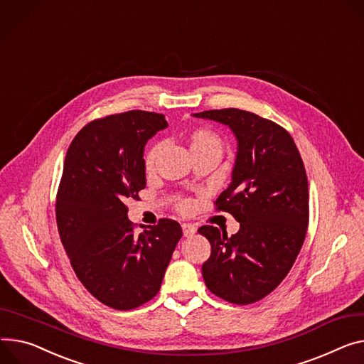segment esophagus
<instances>
[{"instance_id": "esophagus-1", "label": "esophagus", "mask_w": 364, "mask_h": 364, "mask_svg": "<svg viewBox=\"0 0 364 364\" xmlns=\"http://www.w3.org/2000/svg\"><path fill=\"white\" fill-rule=\"evenodd\" d=\"M182 230H183V236L185 237H189L192 236L195 232H197V228H195L192 223H183L182 225Z\"/></svg>"}]
</instances>
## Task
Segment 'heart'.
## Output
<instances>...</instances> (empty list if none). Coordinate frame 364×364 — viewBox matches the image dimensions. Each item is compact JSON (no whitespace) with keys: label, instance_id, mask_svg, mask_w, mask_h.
Returning a JSON list of instances; mask_svg holds the SVG:
<instances>
[{"label":"heart","instance_id":"1","mask_svg":"<svg viewBox=\"0 0 364 364\" xmlns=\"http://www.w3.org/2000/svg\"><path fill=\"white\" fill-rule=\"evenodd\" d=\"M185 141L188 143L192 157L198 156V154H205V153H214L221 157L223 151H225V141H223V138L215 131H213L211 128H207V127H197V128L189 129L185 135ZM159 154H160L159 144H154L153 147L149 149V151L144 156L146 172L150 173L154 171ZM178 208L181 211H186V210H189V203L181 201L178 204Z\"/></svg>","mask_w":364,"mask_h":364}]
</instances>
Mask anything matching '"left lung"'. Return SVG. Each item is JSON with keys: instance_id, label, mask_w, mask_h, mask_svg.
<instances>
[{"instance_id": "1", "label": "left lung", "mask_w": 364, "mask_h": 364, "mask_svg": "<svg viewBox=\"0 0 364 364\" xmlns=\"http://www.w3.org/2000/svg\"><path fill=\"white\" fill-rule=\"evenodd\" d=\"M229 125L237 138L232 183L214 203L240 223L236 235L214 226L203 264L208 290L235 304L268 296L291 269L309 225L307 176L294 139L282 125L235 107L195 114Z\"/></svg>"}]
</instances>
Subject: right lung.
<instances>
[{
	"mask_svg": "<svg viewBox=\"0 0 364 364\" xmlns=\"http://www.w3.org/2000/svg\"><path fill=\"white\" fill-rule=\"evenodd\" d=\"M166 127L160 114L128 110L89 122L67 150L55 205L60 237L81 284L117 311L159 293L182 237L171 218L136 235L127 215V201L146 188L144 146Z\"/></svg>",
	"mask_w": 364,
	"mask_h": 364,
	"instance_id": "add662e5",
	"label": "right lung"
}]
</instances>
